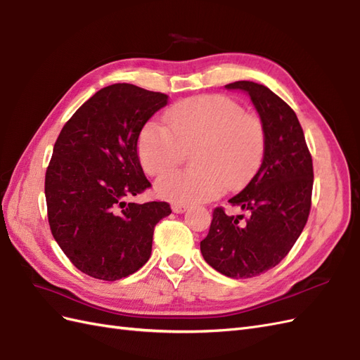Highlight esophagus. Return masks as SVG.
Instances as JSON below:
<instances>
[{"mask_svg": "<svg viewBox=\"0 0 360 360\" xmlns=\"http://www.w3.org/2000/svg\"><path fill=\"white\" fill-rule=\"evenodd\" d=\"M188 208V205L187 204H179V202H173L172 204V210L174 212V213H184Z\"/></svg>", "mask_w": 360, "mask_h": 360, "instance_id": "esophagus-1", "label": "esophagus"}]
</instances>
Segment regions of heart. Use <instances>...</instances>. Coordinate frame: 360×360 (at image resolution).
Here are the masks:
<instances>
[{
    "instance_id": "obj_1",
    "label": "heart",
    "mask_w": 360,
    "mask_h": 360,
    "mask_svg": "<svg viewBox=\"0 0 360 360\" xmlns=\"http://www.w3.org/2000/svg\"><path fill=\"white\" fill-rule=\"evenodd\" d=\"M169 125L150 121L138 139V156L150 176H162L191 149L188 172L165 175L156 193L179 204H195L245 184L261 164L266 133L262 120L224 95H199L174 104Z\"/></svg>"
}]
</instances>
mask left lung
<instances>
[{
    "mask_svg": "<svg viewBox=\"0 0 360 360\" xmlns=\"http://www.w3.org/2000/svg\"><path fill=\"white\" fill-rule=\"evenodd\" d=\"M225 87L252 98L266 133L265 152L255 176L229 200L245 214L229 216L216 207L200 253L216 271L247 279L278 265L302 233L311 208L313 160L297 116L283 99L253 81Z\"/></svg>",
    "mask_w": 360,
    "mask_h": 360,
    "instance_id": "obj_1",
    "label": "left lung"
}]
</instances>
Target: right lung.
<instances>
[{
    "mask_svg": "<svg viewBox=\"0 0 360 360\" xmlns=\"http://www.w3.org/2000/svg\"><path fill=\"white\" fill-rule=\"evenodd\" d=\"M169 96L133 84L104 87L82 104L58 136L46 172L50 231L82 273L118 281L152 255L155 225L169 202H127L152 187L138 156L146 122Z\"/></svg>",
    "mask_w": 360,
    "mask_h": 360,
    "instance_id": "1",
    "label": "right lung"
}]
</instances>
